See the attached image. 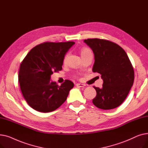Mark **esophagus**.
I'll use <instances>...</instances> for the list:
<instances>
[{
    "label": "esophagus",
    "instance_id": "obj_1",
    "mask_svg": "<svg viewBox=\"0 0 148 148\" xmlns=\"http://www.w3.org/2000/svg\"><path fill=\"white\" fill-rule=\"evenodd\" d=\"M76 86H77V87L83 88V87H84L85 86H86V85L84 84H82V83H77V84H76Z\"/></svg>",
    "mask_w": 148,
    "mask_h": 148
}]
</instances>
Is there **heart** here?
I'll list each match as a JSON object with an SVG mask.
<instances>
[{"mask_svg":"<svg viewBox=\"0 0 148 148\" xmlns=\"http://www.w3.org/2000/svg\"><path fill=\"white\" fill-rule=\"evenodd\" d=\"M90 50L89 49H86V48L83 49H82V51H81V55L82 56L83 54H85V53H87L90 52ZM66 56L65 57V58H64V62L66 60Z\"/></svg>","mask_w":148,"mask_h":148,"instance_id":"heart-1","label":"heart"}]
</instances>
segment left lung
<instances>
[{
    "instance_id": "8db88e82",
    "label": "left lung",
    "mask_w": 148,
    "mask_h": 148,
    "mask_svg": "<svg viewBox=\"0 0 148 148\" xmlns=\"http://www.w3.org/2000/svg\"><path fill=\"white\" fill-rule=\"evenodd\" d=\"M94 54L92 71L101 75L103 87H94L92 103L101 109H113L127 98L134 80V69L127 54L119 45L106 40H84Z\"/></svg>"
}]
</instances>
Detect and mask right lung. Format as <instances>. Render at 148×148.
Here are the masks:
<instances>
[{"instance_id":"add662e5","label":"right lung","mask_w":148,"mask_h":148,"mask_svg":"<svg viewBox=\"0 0 148 148\" xmlns=\"http://www.w3.org/2000/svg\"><path fill=\"white\" fill-rule=\"evenodd\" d=\"M74 42L39 44L23 59L18 72V82L22 94L34 110L48 113L56 110L67 98L74 87L70 80L58 86L51 81V75L62 69L65 54Z\"/></svg>"}]
</instances>
